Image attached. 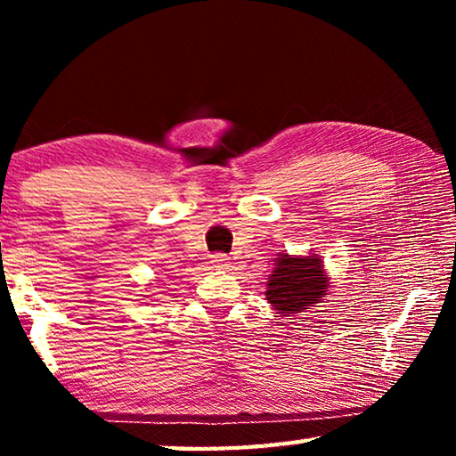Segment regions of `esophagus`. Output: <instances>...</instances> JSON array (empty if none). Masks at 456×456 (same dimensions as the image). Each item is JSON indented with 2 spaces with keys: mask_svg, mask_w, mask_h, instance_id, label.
<instances>
[{
  "mask_svg": "<svg viewBox=\"0 0 456 456\" xmlns=\"http://www.w3.org/2000/svg\"><path fill=\"white\" fill-rule=\"evenodd\" d=\"M211 264H213V267H217V269H227L231 265V261L225 256V253H213Z\"/></svg>",
  "mask_w": 456,
  "mask_h": 456,
  "instance_id": "34e87169",
  "label": "esophagus"
}]
</instances>
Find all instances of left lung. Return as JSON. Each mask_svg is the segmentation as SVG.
Wrapping results in <instances>:
<instances>
[{"instance_id": "8db88e82", "label": "left lung", "mask_w": 456, "mask_h": 456, "mask_svg": "<svg viewBox=\"0 0 456 456\" xmlns=\"http://www.w3.org/2000/svg\"><path fill=\"white\" fill-rule=\"evenodd\" d=\"M328 291V277L318 257L281 256L267 281V302L277 314L293 315L312 310Z\"/></svg>"}]
</instances>
